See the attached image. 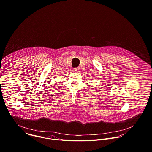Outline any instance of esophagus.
<instances>
[{"mask_svg":"<svg viewBox=\"0 0 152 152\" xmlns=\"http://www.w3.org/2000/svg\"><path fill=\"white\" fill-rule=\"evenodd\" d=\"M73 71L76 73H79V71H80V69L79 68H75V69H74Z\"/></svg>","mask_w":152,"mask_h":152,"instance_id":"esophagus-1","label":"esophagus"}]
</instances>
